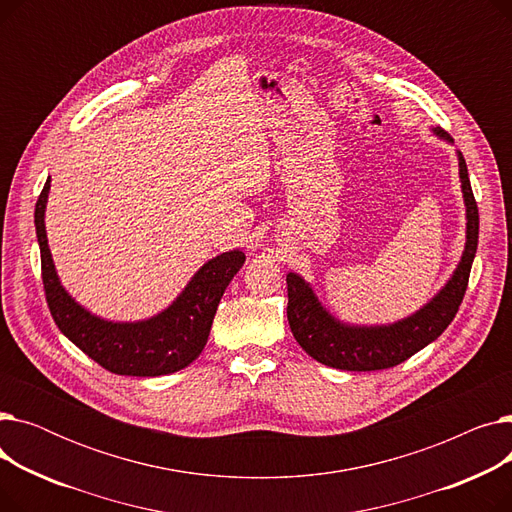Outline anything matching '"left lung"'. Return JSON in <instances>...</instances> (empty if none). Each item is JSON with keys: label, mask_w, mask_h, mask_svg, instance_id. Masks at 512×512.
I'll return each mask as SVG.
<instances>
[{"label": "left lung", "mask_w": 512, "mask_h": 512, "mask_svg": "<svg viewBox=\"0 0 512 512\" xmlns=\"http://www.w3.org/2000/svg\"><path fill=\"white\" fill-rule=\"evenodd\" d=\"M432 130L446 143H454L442 128ZM456 157H459V178L467 209V240L463 257L450 280L438 290L432 301L405 319L386 326H353L336 319L319 303L311 284L299 274L290 272L286 276L288 324L292 336L297 338L309 357L344 371L388 369L419 353L450 326L465 297L479 236V213L465 157L461 151H456Z\"/></svg>", "instance_id": "obj_1"}]
</instances>
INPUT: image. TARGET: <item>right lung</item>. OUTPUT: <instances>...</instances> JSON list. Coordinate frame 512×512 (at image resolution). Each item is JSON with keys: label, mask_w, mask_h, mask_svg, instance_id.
Segmentation results:
<instances>
[{"label": "right lung", "mask_w": 512, "mask_h": 512, "mask_svg": "<svg viewBox=\"0 0 512 512\" xmlns=\"http://www.w3.org/2000/svg\"><path fill=\"white\" fill-rule=\"evenodd\" d=\"M47 178L35 205L45 299L60 332L103 369L155 378L191 365L205 348L224 290L245 263L240 249L209 259L170 307L141 321H110L78 305L62 286L45 232Z\"/></svg>", "instance_id": "1"}]
</instances>
